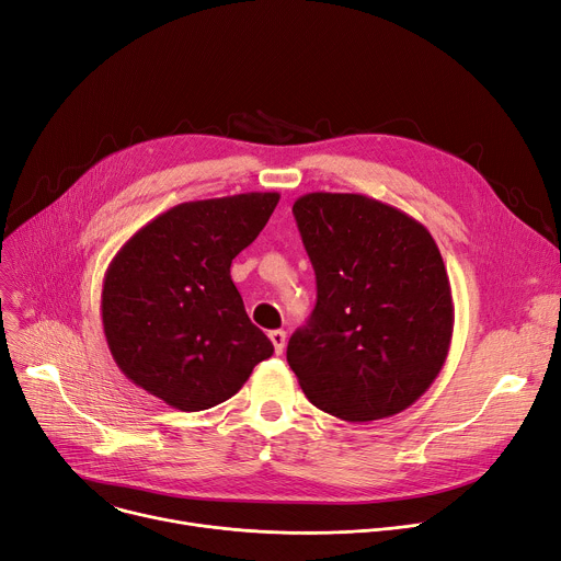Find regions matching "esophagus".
<instances>
[{
    "mask_svg": "<svg viewBox=\"0 0 561 561\" xmlns=\"http://www.w3.org/2000/svg\"><path fill=\"white\" fill-rule=\"evenodd\" d=\"M268 339H271V343H273V347H275L277 355H282V352H284V345H286V332H282V330H273V332H268Z\"/></svg>",
    "mask_w": 561,
    "mask_h": 561,
    "instance_id": "obj_1",
    "label": "esophagus"
}]
</instances>
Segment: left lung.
Wrapping results in <instances>:
<instances>
[{"label": "left lung", "mask_w": 561, "mask_h": 561, "mask_svg": "<svg viewBox=\"0 0 561 561\" xmlns=\"http://www.w3.org/2000/svg\"><path fill=\"white\" fill-rule=\"evenodd\" d=\"M293 216L318 300L288 341V366L309 402L341 421L400 414L432 387L453 341V290L432 233L362 193H307Z\"/></svg>", "instance_id": "obj_1"}]
</instances>
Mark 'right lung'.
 Wrapping results in <instances>:
<instances>
[{
    "instance_id": "1",
    "label": "right lung",
    "mask_w": 561,
    "mask_h": 561,
    "mask_svg": "<svg viewBox=\"0 0 561 561\" xmlns=\"http://www.w3.org/2000/svg\"><path fill=\"white\" fill-rule=\"evenodd\" d=\"M277 202L279 193H241L176 204L117 250L102 284V325L136 387L202 411L239 393L273 355L229 268Z\"/></svg>"
}]
</instances>
